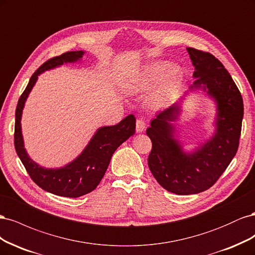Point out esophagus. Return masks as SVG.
<instances>
[{
	"mask_svg": "<svg viewBox=\"0 0 255 255\" xmlns=\"http://www.w3.org/2000/svg\"><path fill=\"white\" fill-rule=\"evenodd\" d=\"M144 129H145V122H144V120L141 119V118L137 119V121H136V130H137V133H141V132H143Z\"/></svg>",
	"mask_w": 255,
	"mask_h": 255,
	"instance_id": "obj_1",
	"label": "esophagus"
}]
</instances>
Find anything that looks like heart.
Returning a JSON list of instances; mask_svg holds the SVG:
<instances>
[{"label": "heart", "instance_id": "1", "mask_svg": "<svg viewBox=\"0 0 255 255\" xmlns=\"http://www.w3.org/2000/svg\"><path fill=\"white\" fill-rule=\"evenodd\" d=\"M171 64L168 61H159V63L152 64L149 67H146L142 71L139 80L137 82V86L140 89H146L151 87L152 85L157 83L161 79L165 78L164 83L153 92L152 101L155 103L163 102L166 99L167 89L171 85L176 83L182 76V71L180 68L173 67L171 69Z\"/></svg>", "mask_w": 255, "mask_h": 255}]
</instances>
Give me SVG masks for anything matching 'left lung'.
<instances>
[{
	"label": "left lung",
	"mask_w": 255,
	"mask_h": 255,
	"mask_svg": "<svg viewBox=\"0 0 255 255\" xmlns=\"http://www.w3.org/2000/svg\"><path fill=\"white\" fill-rule=\"evenodd\" d=\"M196 81L189 89H203L217 104L215 135L191 153H185L172 126L180 115L174 103L159 112L146 128L152 141L148 158L150 170L158 184L176 195L202 192L217 182L238 149L244 117V102L232 76L213 54L187 48Z\"/></svg>",
	"instance_id": "8db88e82"
}]
</instances>
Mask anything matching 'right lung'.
Wrapping results in <instances>:
<instances>
[{
	"mask_svg": "<svg viewBox=\"0 0 255 255\" xmlns=\"http://www.w3.org/2000/svg\"><path fill=\"white\" fill-rule=\"evenodd\" d=\"M83 55V51H72L45 61L29 79L16 109L14 148L23 166L25 167L30 179L40 188L56 196L67 198H79L97 188L110 165L114 152L121 143L134 135L136 127L135 117L133 115H128L118 125L100 128L80 155L63 168L45 169L29 158L23 143L21 116L24 103L34 87L38 75L45 70L64 65V63H75Z\"/></svg>",
	"mask_w": 255,
	"mask_h": 255,
	"instance_id": "add662e5",
	"label": "right lung"
}]
</instances>
